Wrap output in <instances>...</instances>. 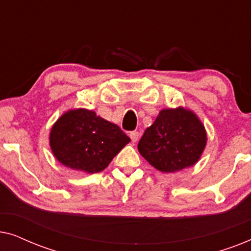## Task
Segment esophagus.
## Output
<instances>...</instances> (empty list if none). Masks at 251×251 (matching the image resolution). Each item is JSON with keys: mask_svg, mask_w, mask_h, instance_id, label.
I'll return each instance as SVG.
<instances>
[{"mask_svg": "<svg viewBox=\"0 0 251 251\" xmlns=\"http://www.w3.org/2000/svg\"><path fill=\"white\" fill-rule=\"evenodd\" d=\"M130 138H131V140H132V142L133 143H136L137 142V140H138L139 139V132L138 131H136V130H135V131H131V132H130Z\"/></svg>", "mask_w": 251, "mask_h": 251, "instance_id": "34e87169", "label": "esophagus"}]
</instances>
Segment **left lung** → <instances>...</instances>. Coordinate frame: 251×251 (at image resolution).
<instances>
[{
	"label": "left lung",
	"instance_id": "obj_1",
	"mask_svg": "<svg viewBox=\"0 0 251 251\" xmlns=\"http://www.w3.org/2000/svg\"><path fill=\"white\" fill-rule=\"evenodd\" d=\"M207 135L197 115L187 109H162L138 143V151L162 173H175L198 162Z\"/></svg>",
	"mask_w": 251,
	"mask_h": 251
}]
</instances>
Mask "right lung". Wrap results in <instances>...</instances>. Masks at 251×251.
Wrapping results in <instances>:
<instances>
[{
    "label": "right lung",
    "mask_w": 251,
    "mask_h": 251,
    "mask_svg": "<svg viewBox=\"0 0 251 251\" xmlns=\"http://www.w3.org/2000/svg\"><path fill=\"white\" fill-rule=\"evenodd\" d=\"M129 142L120 126L83 108L65 113L50 132V146L57 160L89 174L104 170Z\"/></svg>",
    "instance_id": "right-lung-1"
}]
</instances>
